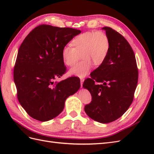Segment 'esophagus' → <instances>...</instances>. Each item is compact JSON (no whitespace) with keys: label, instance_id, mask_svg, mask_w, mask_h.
Instances as JSON below:
<instances>
[{"label":"esophagus","instance_id":"esophagus-1","mask_svg":"<svg viewBox=\"0 0 154 154\" xmlns=\"http://www.w3.org/2000/svg\"><path fill=\"white\" fill-rule=\"evenodd\" d=\"M83 81H84V79H83V78H81V79H80V82H81V87H83Z\"/></svg>","mask_w":154,"mask_h":154}]
</instances>
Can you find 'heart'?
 <instances>
[{
    "instance_id": "heart-1",
    "label": "heart",
    "mask_w": 154,
    "mask_h": 154,
    "mask_svg": "<svg viewBox=\"0 0 154 154\" xmlns=\"http://www.w3.org/2000/svg\"><path fill=\"white\" fill-rule=\"evenodd\" d=\"M73 47L67 45L62 51L64 63L72 67L80 58L78 64L70 71V73L83 78L91 69L93 63L98 66L104 62L109 53L110 43L108 36L102 31H87L78 35L72 40Z\"/></svg>"
}]
</instances>
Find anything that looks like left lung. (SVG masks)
<instances>
[{
	"label": "left lung",
	"mask_w": 154,
	"mask_h": 154,
	"mask_svg": "<svg viewBox=\"0 0 154 154\" xmlns=\"http://www.w3.org/2000/svg\"><path fill=\"white\" fill-rule=\"evenodd\" d=\"M102 29L109 38L110 50L104 62L83 82L92 96L84 110L91 119L109 123L122 117L132 104L138 69L134 51L124 36L110 27Z\"/></svg>",
	"instance_id": "1"
}]
</instances>
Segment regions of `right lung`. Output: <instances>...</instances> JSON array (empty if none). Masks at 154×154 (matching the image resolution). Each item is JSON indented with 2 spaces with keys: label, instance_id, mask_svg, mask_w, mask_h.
Returning <instances> with one entry per match:
<instances>
[{
  "label": "right lung",
  "instance_id": "right-lung-1",
  "mask_svg": "<svg viewBox=\"0 0 154 154\" xmlns=\"http://www.w3.org/2000/svg\"><path fill=\"white\" fill-rule=\"evenodd\" d=\"M80 30L42 24L27 35L18 51L13 78L18 101L31 118L46 122L62 112L80 87L76 76L56 82L66 71L62 51Z\"/></svg>",
  "mask_w": 154,
  "mask_h": 154
}]
</instances>
